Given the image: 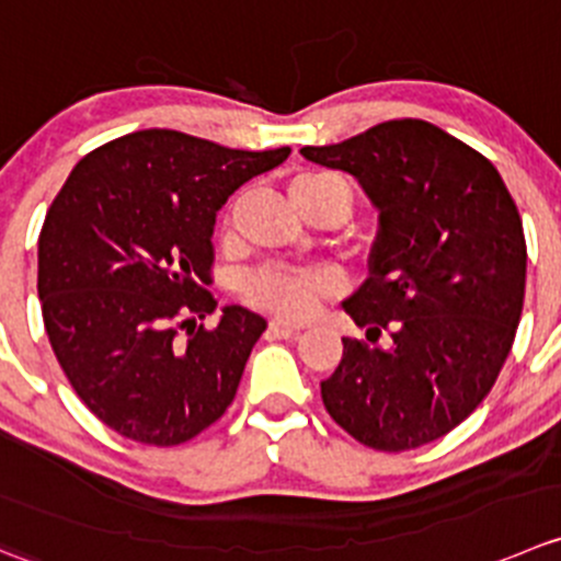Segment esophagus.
<instances>
[{"label": "esophagus", "mask_w": 561, "mask_h": 561, "mask_svg": "<svg viewBox=\"0 0 561 561\" xmlns=\"http://www.w3.org/2000/svg\"><path fill=\"white\" fill-rule=\"evenodd\" d=\"M298 329H301V325L287 323V320H271V323H268V334L282 336V340H287V336L298 334Z\"/></svg>", "instance_id": "1"}]
</instances>
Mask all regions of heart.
<instances>
[{"instance_id": "1", "label": "heart", "mask_w": 561, "mask_h": 561, "mask_svg": "<svg viewBox=\"0 0 561 561\" xmlns=\"http://www.w3.org/2000/svg\"><path fill=\"white\" fill-rule=\"evenodd\" d=\"M325 183H340L325 175H307L293 181V192L318 188ZM342 186V183H340ZM336 290V279L331 274H307L290 268H263L243 282V298L263 312L276 314L282 320H307L323 298Z\"/></svg>"}]
</instances>
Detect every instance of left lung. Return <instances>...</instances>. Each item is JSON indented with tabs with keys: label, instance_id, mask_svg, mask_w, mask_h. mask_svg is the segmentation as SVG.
<instances>
[{
	"label": "left lung",
	"instance_id": "8db88e82",
	"mask_svg": "<svg viewBox=\"0 0 561 561\" xmlns=\"http://www.w3.org/2000/svg\"><path fill=\"white\" fill-rule=\"evenodd\" d=\"M301 156L347 172L378 210L369 279L342 301L367 340L342 336L340 367L320 380L325 411L383 453L436 442L485 400L513 347L526 287L518 208L485 156L425 119Z\"/></svg>",
	"mask_w": 561,
	"mask_h": 561
}]
</instances>
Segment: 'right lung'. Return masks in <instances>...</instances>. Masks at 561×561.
Returning a JSON list of instances; mask_svg holds the SVG:
<instances>
[{"instance_id":"add662e5","label":"right lung","mask_w":561,"mask_h":561,"mask_svg":"<svg viewBox=\"0 0 561 561\" xmlns=\"http://www.w3.org/2000/svg\"><path fill=\"white\" fill-rule=\"evenodd\" d=\"M287 156L148 128L68 175L37 241V296L59 367L114 433L175 447L232 402L265 320L230 304L199 323L216 312L210 238L221 205Z\"/></svg>"}]
</instances>
